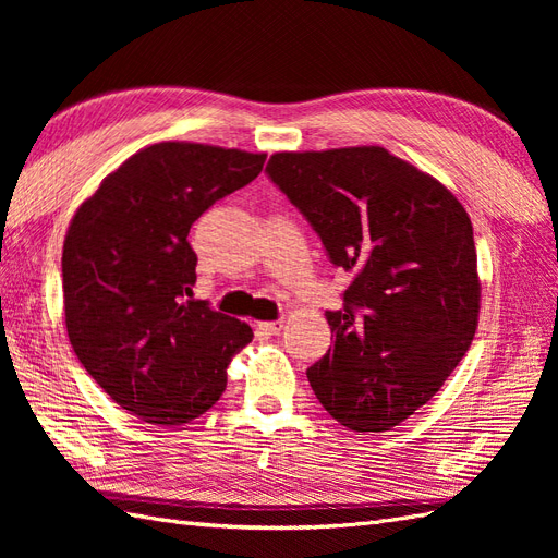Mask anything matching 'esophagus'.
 <instances>
[{
	"mask_svg": "<svg viewBox=\"0 0 558 558\" xmlns=\"http://www.w3.org/2000/svg\"><path fill=\"white\" fill-rule=\"evenodd\" d=\"M283 328V320H260V324L256 326V332L258 335H279Z\"/></svg>",
	"mask_w": 558,
	"mask_h": 558,
	"instance_id": "34e87169",
	"label": "esophagus"
}]
</instances>
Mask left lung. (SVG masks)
<instances>
[{
	"label": "left lung",
	"instance_id": "1",
	"mask_svg": "<svg viewBox=\"0 0 558 558\" xmlns=\"http://www.w3.org/2000/svg\"><path fill=\"white\" fill-rule=\"evenodd\" d=\"M265 174L351 277L342 310L326 312L332 347L307 367L318 402L356 433L398 426L440 391L475 337L470 216L381 146L275 154Z\"/></svg>",
	"mask_w": 558,
	"mask_h": 558
}]
</instances>
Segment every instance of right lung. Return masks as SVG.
I'll return each mask as SVG.
<instances>
[{"mask_svg":"<svg viewBox=\"0 0 558 558\" xmlns=\"http://www.w3.org/2000/svg\"><path fill=\"white\" fill-rule=\"evenodd\" d=\"M265 154L162 142L128 158L78 207L62 251L64 320L86 373L148 424L181 426L226 391L253 332L193 300L191 226L244 189Z\"/></svg>","mask_w":558,"mask_h":558,"instance_id":"add662e5","label":"right lung"}]
</instances>
